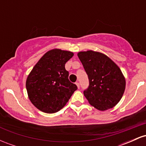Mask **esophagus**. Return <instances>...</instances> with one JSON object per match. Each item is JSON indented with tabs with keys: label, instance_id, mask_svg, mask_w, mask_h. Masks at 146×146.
<instances>
[{
	"label": "esophagus",
	"instance_id": "obj_1",
	"mask_svg": "<svg viewBox=\"0 0 146 146\" xmlns=\"http://www.w3.org/2000/svg\"><path fill=\"white\" fill-rule=\"evenodd\" d=\"M75 84H76L77 86H78V88H80V82H75Z\"/></svg>",
	"mask_w": 146,
	"mask_h": 146
}]
</instances>
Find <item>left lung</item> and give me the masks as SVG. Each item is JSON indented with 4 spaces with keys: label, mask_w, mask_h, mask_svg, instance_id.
Segmentation results:
<instances>
[{
    "label": "left lung",
    "mask_w": 146,
    "mask_h": 146,
    "mask_svg": "<svg viewBox=\"0 0 146 146\" xmlns=\"http://www.w3.org/2000/svg\"><path fill=\"white\" fill-rule=\"evenodd\" d=\"M78 56L88 75L89 85L84 90V95L90 104L100 110L113 108L125 90V80L120 68L99 52H80Z\"/></svg>",
    "instance_id": "8db88e82"
}]
</instances>
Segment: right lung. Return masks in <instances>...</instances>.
Listing matches in <instances>:
<instances>
[{"label":"right lung","instance_id":"right-lung-1","mask_svg":"<svg viewBox=\"0 0 146 146\" xmlns=\"http://www.w3.org/2000/svg\"><path fill=\"white\" fill-rule=\"evenodd\" d=\"M72 52L53 49L35 65L27 79L26 88L31 103L46 113L59 111L66 105L78 86L68 80L65 64Z\"/></svg>","mask_w":146,"mask_h":146}]
</instances>
